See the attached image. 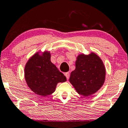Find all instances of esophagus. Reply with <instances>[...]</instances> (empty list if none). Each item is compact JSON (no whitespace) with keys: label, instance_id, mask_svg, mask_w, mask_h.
Masks as SVG:
<instances>
[{"label":"esophagus","instance_id":"obj_1","mask_svg":"<svg viewBox=\"0 0 128 128\" xmlns=\"http://www.w3.org/2000/svg\"><path fill=\"white\" fill-rule=\"evenodd\" d=\"M64 75H65V76L66 77V78H67V79L68 80L69 78V76H70V74H69V72H66L64 74Z\"/></svg>","mask_w":128,"mask_h":128}]
</instances>
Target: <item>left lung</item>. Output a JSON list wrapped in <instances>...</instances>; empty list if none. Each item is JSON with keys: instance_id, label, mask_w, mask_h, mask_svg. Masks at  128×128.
I'll list each match as a JSON object with an SVG mask.
<instances>
[{"instance_id": "1", "label": "left lung", "mask_w": 128, "mask_h": 128, "mask_svg": "<svg viewBox=\"0 0 128 128\" xmlns=\"http://www.w3.org/2000/svg\"><path fill=\"white\" fill-rule=\"evenodd\" d=\"M76 68L70 74L69 82L76 92L89 96L99 90L105 80L106 69L102 59L94 52L77 56Z\"/></svg>"}]
</instances>
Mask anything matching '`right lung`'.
<instances>
[{"label":"right lung","mask_w":128,"mask_h":128,"mask_svg":"<svg viewBox=\"0 0 128 128\" xmlns=\"http://www.w3.org/2000/svg\"><path fill=\"white\" fill-rule=\"evenodd\" d=\"M24 78L29 88L40 96L53 94L59 82L66 81L65 76L50 61V53L44 51L34 54L24 67Z\"/></svg>","instance_id":"right-lung-1"}]
</instances>
